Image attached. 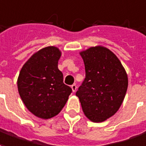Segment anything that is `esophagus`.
<instances>
[{"label":"esophagus","instance_id":"34e87169","mask_svg":"<svg viewBox=\"0 0 146 146\" xmlns=\"http://www.w3.org/2000/svg\"><path fill=\"white\" fill-rule=\"evenodd\" d=\"M71 88H72V90H73V92H75L76 90V88H77V87H76V84H73L72 86H71Z\"/></svg>","mask_w":146,"mask_h":146}]
</instances>
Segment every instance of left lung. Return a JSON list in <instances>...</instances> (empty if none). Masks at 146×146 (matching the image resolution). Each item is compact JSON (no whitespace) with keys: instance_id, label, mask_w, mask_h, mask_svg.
<instances>
[{"instance_id":"1","label":"left lung","mask_w":146,"mask_h":146,"mask_svg":"<svg viewBox=\"0 0 146 146\" xmlns=\"http://www.w3.org/2000/svg\"><path fill=\"white\" fill-rule=\"evenodd\" d=\"M86 76L76 95L90 121L102 122L121 105L128 88V76L121 62L108 48L90 47L80 52Z\"/></svg>"}]
</instances>
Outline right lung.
<instances>
[{
    "label": "right lung",
    "mask_w": 146,
    "mask_h": 146,
    "mask_svg": "<svg viewBox=\"0 0 146 146\" xmlns=\"http://www.w3.org/2000/svg\"><path fill=\"white\" fill-rule=\"evenodd\" d=\"M61 52L48 46L33 54L21 68L18 89L29 111L36 117L48 119L61 111L72 89L63 84V75L58 69Z\"/></svg>",
    "instance_id": "1"
}]
</instances>
